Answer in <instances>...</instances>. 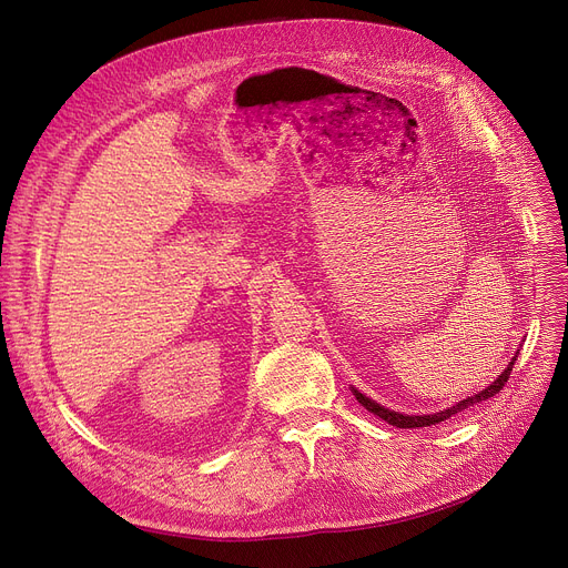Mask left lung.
Here are the masks:
<instances>
[{"label":"left lung","mask_w":568,"mask_h":568,"mask_svg":"<svg viewBox=\"0 0 568 568\" xmlns=\"http://www.w3.org/2000/svg\"><path fill=\"white\" fill-rule=\"evenodd\" d=\"M518 354H520V349L514 354V359L509 362V366H506V368L501 371V375H497V379H495L490 386H486L484 392H476L474 396H467V398H463L460 403H456V405H452V407H446V409H439V412H433V414H403V412H394V409H389V407H384V405L375 403L373 398L364 396L359 389H356V386H349V389H352V396H354L356 400H359L368 412L377 414L382 422L392 424V426H396V428H424V426H435V424H442V422H446V419H452L454 414H458V412H463V409H467V407H474L476 403L488 400V398H493L495 394H499V392L504 389L506 379H509V375H511V371H514V364H516V359H518Z\"/></svg>","instance_id":"left-lung-1"}]
</instances>
